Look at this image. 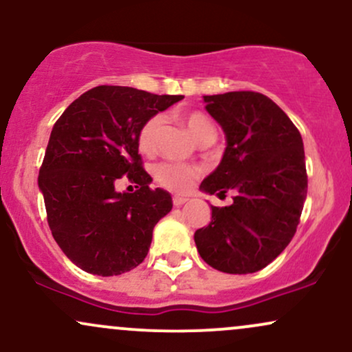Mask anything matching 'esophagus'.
<instances>
[{
    "instance_id": "esophagus-1",
    "label": "esophagus",
    "mask_w": 352,
    "mask_h": 352,
    "mask_svg": "<svg viewBox=\"0 0 352 352\" xmlns=\"http://www.w3.org/2000/svg\"><path fill=\"white\" fill-rule=\"evenodd\" d=\"M185 201H188V197H185V195H173V205H175V207H180V205H184Z\"/></svg>"
}]
</instances>
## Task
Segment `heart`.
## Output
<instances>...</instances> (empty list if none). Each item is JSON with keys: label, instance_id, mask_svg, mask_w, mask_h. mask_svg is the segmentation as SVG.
<instances>
[{"label": "heart", "instance_id": "1", "mask_svg": "<svg viewBox=\"0 0 352 352\" xmlns=\"http://www.w3.org/2000/svg\"><path fill=\"white\" fill-rule=\"evenodd\" d=\"M162 122V116L159 114L152 116L151 119L145 120V124L139 131V137H137V144H139L140 151L145 153L153 151ZM182 122L185 124V127L188 129V132L197 142H201L204 139H210V137L215 139V125L204 112H187V114L182 116ZM199 167L177 162H162L157 165L155 170H153V177H155L157 184L168 190H173V192H187L193 185V182L199 179Z\"/></svg>", "mask_w": 352, "mask_h": 352}]
</instances>
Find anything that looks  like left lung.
I'll return each mask as SVG.
<instances>
[{
  "label": "left lung",
  "mask_w": 352,
  "mask_h": 352,
  "mask_svg": "<svg viewBox=\"0 0 352 352\" xmlns=\"http://www.w3.org/2000/svg\"><path fill=\"white\" fill-rule=\"evenodd\" d=\"M205 109L223 129L227 147L200 190L225 195L228 207H212L208 227L197 230L201 260L230 274L260 272L296 233L308 193L300 131L272 99L235 91L204 96Z\"/></svg>",
  "instance_id": "left-lung-1"
}]
</instances>
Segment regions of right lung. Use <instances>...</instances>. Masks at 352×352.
<instances>
[{
    "label": "right lung",
    "mask_w": 352,
    "mask_h": 352,
    "mask_svg": "<svg viewBox=\"0 0 352 352\" xmlns=\"http://www.w3.org/2000/svg\"><path fill=\"white\" fill-rule=\"evenodd\" d=\"M182 99L98 86L52 127L38 185L56 243L84 272L116 276L147 256L153 227L172 210V197L148 187L152 177L142 168L137 137L145 120ZM122 175L140 190L117 192Z\"/></svg>",
    "instance_id": "right-lung-1"
}]
</instances>
